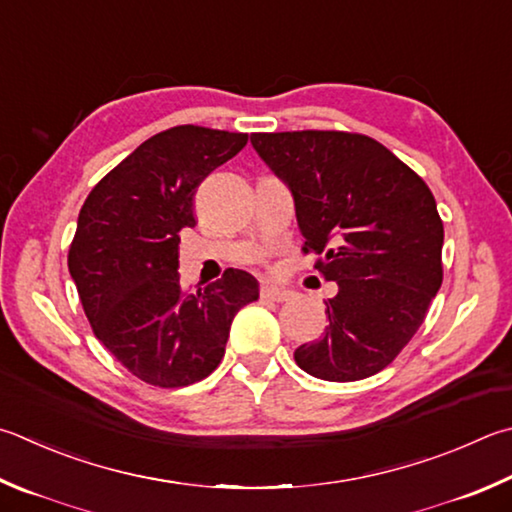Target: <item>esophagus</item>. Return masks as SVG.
<instances>
[{"label":"esophagus","mask_w":512,"mask_h":512,"mask_svg":"<svg viewBox=\"0 0 512 512\" xmlns=\"http://www.w3.org/2000/svg\"><path fill=\"white\" fill-rule=\"evenodd\" d=\"M259 295H262V300H268V302H288V300H291V291H286V288H277V286H262Z\"/></svg>","instance_id":"34e87169"}]
</instances>
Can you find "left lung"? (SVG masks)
I'll list each match as a JSON object with an SVG mask.
<instances>
[{
    "instance_id": "obj_1",
    "label": "left lung",
    "mask_w": 512,
    "mask_h": 512,
    "mask_svg": "<svg viewBox=\"0 0 512 512\" xmlns=\"http://www.w3.org/2000/svg\"><path fill=\"white\" fill-rule=\"evenodd\" d=\"M288 183L302 253L336 282L329 327L295 349L297 367L331 383L383 371L421 327L443 282V221L412 167L374 138L336 129L250 134Z\"/></svg>"
}]
</instances>
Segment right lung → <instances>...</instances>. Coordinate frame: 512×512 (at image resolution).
<instances>
[{
	"label": "right lung",
	"instance_id": "obj_1",
	"mask_svg": "<svg viewBox=\"0 0 512 512\" xmlns=\"http://www.w3.org/2000/svg\"><path fill=\"white\" fill-rule=\"evenodd\" d=\"M248 134L179 125L147 138L96 183L69 246V273L96 338L154 387L199 383L219 367L230 324L255 302L250 273L185 291L179 232L194 228L201 181L241 152Z\"/></svg>",
	"mask_w": 512,
	"mask_h": 512
}]
</instances>
